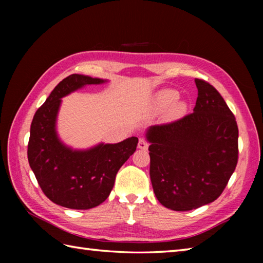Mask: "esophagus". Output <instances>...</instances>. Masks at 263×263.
I'll use <instances>...</instances> for the list:
<instances>
[{
	"label": "esophagus",
	"instance_id": "esophagus-1",
	"mask_svg": "<svg viewBox=\"0 0 263 263\" xmlns=\"http://www.w3.org/2000/svg\"><path fill=\"white\" fill-rule=\"evenodd\" d=\"M149 147V143L147 142L146 139L140 138L139 139V143H138V148L141 149V150H147Z\"/></svg>",
	"mask_w": 263,
	"mask_h": 263
}]
</instances>
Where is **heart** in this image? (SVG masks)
<instances>
[{
	"label": "heart",
	"instance_id": "1",
	"mask_svg": "<svg viewBox=\"0 0 263 263\" xmlns=\"http://www.w3.org/2000/svg\"><path fill=\"white\" fill-rule=\"evenodd\" d=\"M177 98V91L173 90V89H164V90H160L159 92L156 93V96L154 98V105L158 110L166 109L171 105V107L168 109V115L172 117H177L182 115L184 113V110H185V105H184V103H174Z\"/></svg>",
	"mask_w": 263,
	"mask_h": 263
}]
</instances>
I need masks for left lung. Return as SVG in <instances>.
Masks as SVG:
<instances>
[{
  "instance_id": "left-lung-1",
  "label": "left lung",
  "mask_w": 263,
  "mask_h": 263,
  "mask_svg": "<svg viewBox=\"0 0 263 263\" xmlns=\"http://www.w3.org/2000/svg\"><path fill=\"white\" fill-rule=\"evenodd\" d=\"M193 113L150 126L147 140L150 180L164 206L187 211L215 201L224 191L238 159V127L221 95L195 79Z\"/></svg>"
}]
</instances>
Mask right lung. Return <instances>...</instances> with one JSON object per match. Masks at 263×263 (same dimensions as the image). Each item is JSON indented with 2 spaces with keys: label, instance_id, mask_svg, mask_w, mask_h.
Wrapping results in <instances>:
<instances>
[{
  "label": "right lung",
  "instance_id": "obj_1",
  "mask_svg": "<svg viewBox=\"0 0 263 263\" xmlns=\"http://www.w3.org/2000/svg\"><path fill=\"white\" fill-rule=\"evenodd\" d=\"M106 80L71 74L61 81L33 115L28 142V161L44 194L65 208L87 210L103 203L114 186L121 166L136 152L138 138L73 150L58 137L61 98L87 85Z\"/></svg>",
  "mask_w": 263,
  "mask_h": 263
}]
</instances>
